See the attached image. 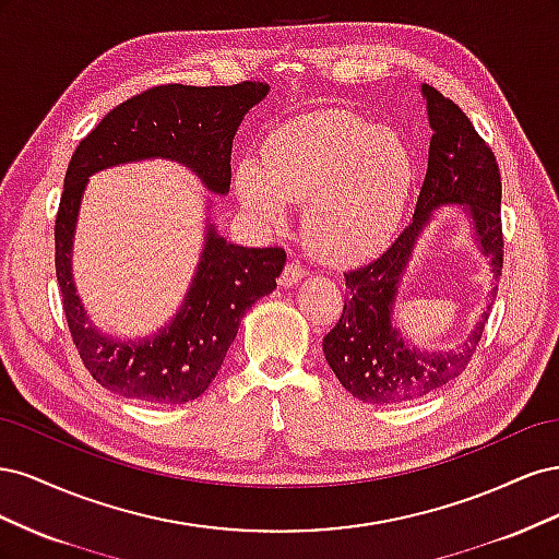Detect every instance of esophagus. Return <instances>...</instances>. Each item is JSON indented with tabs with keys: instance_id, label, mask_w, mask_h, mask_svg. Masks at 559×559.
Wrapping results in <instances>:
<instances>
[{
	"instance_id": "34e87169",
	"label": "esophagus",
	"mask_w": 559,
	"mask_h": 559,
	"mask_svg": "<svg viewBox=\"0 0 559 559\" xmlns=\"http://www.w3.org/2000/svg\"><path fill=\"white\" fill-rule=\"evenodd\" d=\"M306 275H308L306 265H300L298 261H289V263L284 265V270H282L280 284H282V286H294L298 280H302Z\"/></svg>"
}]
</instances>
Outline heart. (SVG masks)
<instances>
[{
  "mask_svg": "<svg viewBox=\"0 0 559 559\" xmlns=\"http://www.w3.org/2000/svg\"><path fill=\"white\" fill-rule=\"evenodd\" d=\"M411 181V156L399 134L329 109L270 134L261 160L238 167L235 191L265 226L284 222L286 202H306L302 235L310 249L331 263H352L389 240Z\"/></svg>",
  "mask_w": 559,
  "mask_h": 559,
  "instance_id": "b5f03b06",
  "label": "heart"
}]
</instances>
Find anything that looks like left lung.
<instances>
[{"instance_id": "left-lung-1", "label": "left lung", "mask_w": 559, "mask_h": 559, "mask_svg": "<svg viewBox=\"0 0 559 559\" xmlns=\"http://www.w3.org/2000/svg\"><path fill=\"white\" fill-rule=\"evenodd\" d=\"M421 95L433 134L413 222L382 257L345 273L349 298H345L337 324L324 335V357L335 378L364 403L394 405L433 394L462 373L480 343L487 312L466 341L450 352L408 345L392 321L399 282L433 210L464 205L473 222V238L489 259L495 277L501 275L503 265L501 175L492 148L452 99L427 83Z\"/></svg>"}]
</instances>
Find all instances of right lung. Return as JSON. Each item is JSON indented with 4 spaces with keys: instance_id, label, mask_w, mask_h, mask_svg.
Wrapping results in <instances>:
<instances>
[{
    "instance_id": "1",
    "label": "right lung",
    "mask_w": 559,
    "mask_h": 559,
    "mask_svg": "<svg viewBox=\"0 0 559 559\" xmlns=\"http://www.w3.org/2000/svg\"><path fill=\"white\" fill-rule=\"evenodd\" d=\"M267 91L259 81L148 88L111 109L72 154L56 216V275L79 357L109 392L165 405L198 399L222 368L245 312L277 286L286 253L282 247L230 245L207 224L198 270L177 314L154 335L116 341L93 326L72 277L76 216L88 177L114 165L165 158L189 167L207 191L226 195L233 138Z\"/></svg>"
}]
</instances>
